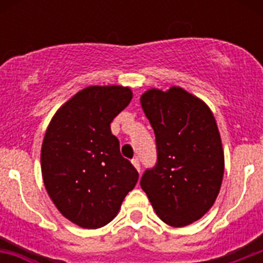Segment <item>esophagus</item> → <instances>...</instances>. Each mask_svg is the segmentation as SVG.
<instances>
[{
    "label": "esophagus",
    "mask_w": 263,
    "mask_h": 263,
    "mask_svg": "<svg viewBox=\"0 0 263 263\" xmlns=\"http://www.w3.org/2000/svg\"><path fill=\"white\" fill-rule=\"evenodd\" d=\"M132 163H133V166L136 167L137 171H138V173H141V163H139L138 158H134V159L132 160Z\"/></svg>",
    "instance_id": "obj_1"
}]
</instances>
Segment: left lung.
<instances>
[{
    "instance_id": "left-lung-1",
    "label": "left lung",
    "mask_w": 263,
    "mask_h": 263,
    "mask_svg": "<svg viewBox=\"0 0 263 263\" xmlns=\"http://www.w3.org/2000/svg\"><path fill=\"white\" fill-rule=\"evenodd\" d=\"M141 105L155 133L158 160L141 187L158 217L182 228L215 204L224 176V150L215 116L203 100L180 87L152 88Z\"/></svg>"
}]
</instances>
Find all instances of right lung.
Returning a JSON list of instances; mask_svg holds the SVG:
<instances>
[{"label":"right lung","instance_id":"right-lung-1","mask_svg":"<svg viewBox=\"0 0 263 263\" xmlns=\"http://www.w3.org/2000/svg\"><path fill=\"white\" fill-rule=\"evenodd\" d=\"M132 97L129 87L90 85L63 104L46 130L41 150L46 191L67 220L85 229L110 222L138 182L110 132Z\"/></svg>","mask_w":263,"mask_h":263}]
</instances>
